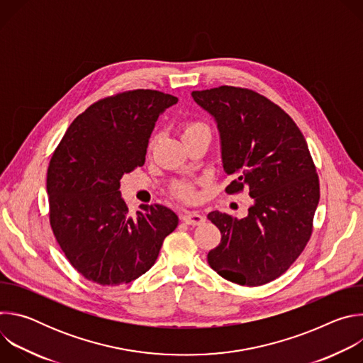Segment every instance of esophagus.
<instances>
[{"mask_svg": "<svg viewBox=\"0 0 363 363\" xmlns=\"http://www.w3.org/2000/svg\"><path fill=\"white\" fill-rule=\"evenodd\" d=\"M205 221V217L196 211H186L184 216V223L188 225H199Z\"/></svg>", "mask_w": 363, "mask_h": 363, "instance_id": "esophagus-1", "label": "esophagus"}]
</instances>
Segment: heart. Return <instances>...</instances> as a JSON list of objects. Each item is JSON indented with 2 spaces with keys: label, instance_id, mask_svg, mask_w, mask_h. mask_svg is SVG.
Returning a JSON list of instances; mask_svg holds the SVG:
<instances>
[{
  "label": "heart",
  "instance_id": "heart-1",
  "mask_svg": "<svg viewBox=\"0 0 363 363\" xmlns=\"http://www.w3.org/2000/svg\"><path fill=\"white\" fill-rule=\"evenodd\" d=\"M199 129H206V126L203 123H199V122H194V123H188L185 128H184V135H188L191 132H195V130H199ZM155 142H157V136H152L147 142V150H150L155 145ZM175 192L178 196L184 198V199H191L194 198V189L189 186V185H178L175 186Z\"/></svg>",
  "mask_w": 363,
  "mask_h": 363
}]
</instances>
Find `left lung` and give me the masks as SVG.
Here are the masks:
<instances>
[{
    "label": "left lung",
    "instance_id": "1",
    "mask_svg": "<svg viewBox=\"0 0 363 363\" xmlns=\"http://www.w3.org/2000/svg\"><path fill=\"white\" fill-rule=\"evenodd\" d=\"M191 96L217 123L224 171L235 178L225 191L247 189L254 199L244 218L208 214L221 231L208 264L240 286L273 281L312 235L320 188L306 139L281 108L252 90L220 86Z\"/></svg>",
    "mask_w": 363,
    "mask_h": 363
}]
</instances>
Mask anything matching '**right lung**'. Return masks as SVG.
I'll return each mask as SVG.
<instances>
[{"label": "right lung", "instance_id": "obj_1", "mask_svg": "<svg viewBox=\"0 0 363 363\" xmlns=\"http://www.w3.org/2000/svg\"><path fill=\"white\" fill-rule=\"evenodd\" d=\"M177 101L143 89L101 99L73 121L51 157L50 225L84 279L101 286L133 281L177 228L178 216L160 203H142L130 216L119 191L122 177L145 164L160 115Z\"/></svg>", "mask_w": 363, "mask_h": 363}]
</instances>
